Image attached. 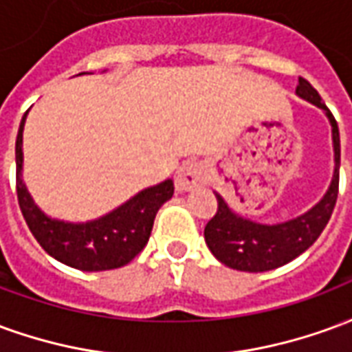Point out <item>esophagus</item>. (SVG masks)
Instances as JSON below:
<instances>
[{"label": "esophagus", "mask_w": 352, "mask_h": 352, "mask_svg": "<svg viewBox=\"0 0 352 352\" xmlns=\"http://www.w3.org/2000/svg\"><path fill=\"white\" fill-rule=\"evenodd\" d=\"M207 171L206 166L201 162L188 160L184 162L183 166L179 168L175 175V188L179 192H190L196 190L198 186L206 183Z\"/></svg>", "instance_id": "obj_1"}]
</instances>
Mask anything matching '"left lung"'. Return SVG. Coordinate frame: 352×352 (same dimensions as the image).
<instances>
[{"mask_svg":"<svg viewBox=\"0 0 352 352\" xmlns=\"http://www.w3.org/2000/svg\"><path fill=\"white\" fill-rule=\"evenodd\" d=\"M296 96L309 101L313 105L324 111L328 122L332 126L333 145V175L324 196L305 213L294 219L275 224H262L251 221L247 217L236 213L226 204L219 192H214L219 209L211 221L207 222L206 243L213 256L224 265L239 272H270L275 267L292 262L302 252L309 249L322 234L326 224L332 217L333 206L338 199V186H340V130L338 122L328 111L322 98L305 79H298Z\"/></svg>","mask_w":352,"mask_h":352,"instance_id":"left-lung-1","label":"left lung"}]
</instances>
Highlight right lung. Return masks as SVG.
Segmentation results:
<instances>
[{
  "label": "right lung",
  "mask_w": 352,
  "mask_h": 352,
  "mask_svg": "<svg viewBox=\"0 0 352 352\" xmlns=\"http://www.w3.org/2000/svg\"><path fill=\"white\" fill-rule=\"evenodd\" d=\"M82 75V73H79ZM28 111L22 116L16 135V194L28 228L52 258L80 272H105L122 267L145 249L153 232L156 213L171 196L173 181L145 188L122 206L87 222L52 219L37 206L22 181V133Z\"/></svg>",
  "instance_id": "right-lung-1"
}]
</instances>
